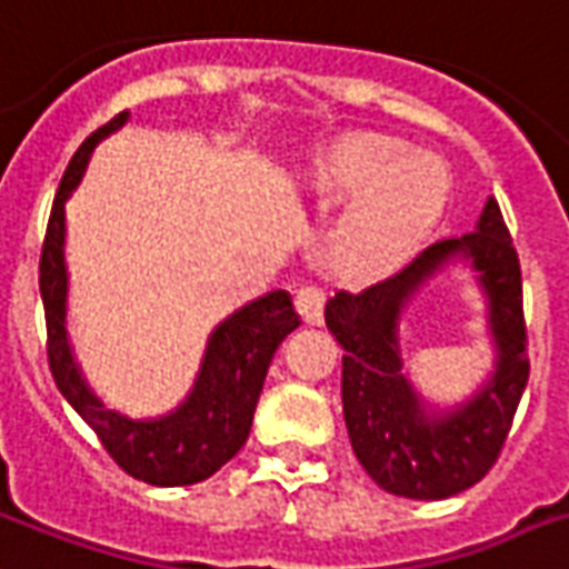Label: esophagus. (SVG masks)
<instances>
[{
  "instance_id": "obj_1",
  "label": "esophagus",
  "mask_w": 569,
  "mask_h": 569,
  "mask_svg": "<svg viewBox=\"0 0 569 569\" xmlns=\"http://www.w3.org/2000/svg\"><path fill=\"white\" fill-rule=\"evenodd\" d=\"M295 310L301 313L303 325H322L325 316V292L316 286H303L295 295Z\"/></svg>"
}]
</instances>
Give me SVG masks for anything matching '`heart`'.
Segmentation results:
<instances>
[{
    "label": "heart",
    "mask_w": 569,
    "mask_h": 569,
    "mask_svg": "<svg viewBox=\"0 0 569 569\" xmlns=\"http://www.w3.org/2000/svg\"><path fill=\"white\" fill-rule=\"evenodd\" d=\"M307 193L333 206L325 259L342 277L370 280L402 262L441 208L448 176L432 158L409 154L388 137L352 133L325 149L303 172Z\"/></svg>",
    "instance_id": "heart-1"
}]
</instances>
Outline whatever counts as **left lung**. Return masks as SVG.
Listing matches in <instances>:
<instances>
[{
	"label": "left lung",
	"mask_w": 569,
	"mask_h": 569,
	"mask_svg": "<svg viewBox=\"0 0 569 569\" xmlns=\"http://www.w3.org/2000/svg\"><path fill=\"white\" fill-rule=\"evenodd\" d=\"M462 261L488 303L493 370L468 401L429 403L410 381L399 346L401 310L432 276ZM325 325L342 346V418L363 471L385 492L439 501L475 487L496 466L528 385L522 271L492 197L475 232L423 247L361 292H337Z\"/></svg>",
	"instance_id": "left-lung-1"
}]
</instances>
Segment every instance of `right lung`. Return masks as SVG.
I'll return each mask as SVG.
<instances>
[{"instance_id": "1", "label": "right lung", "mask_w": 569, "mask_h": 569, "mask_svg": "<svg viewBox=\"0 0 569 569\" xmlns=\"http://www.w3.org/2000/svg\"><path fill=\"white\" fill-rule=\"evenodd\" d=\"M130 112H119L82 142L64 169L56 190L53 211L41 250V301L47 316V358L56 388L73 406L98 439L130 477L151 487H190L227 466L244 448L253 423L256 402L266 385L277 346L301 319L283 289L238 307L217 325L206 342L193 388L160 418H128L107 409L89 388L68 337V262H64V202L86 176L94 146L128 124Z\"/></svg>"}]
</instances>
